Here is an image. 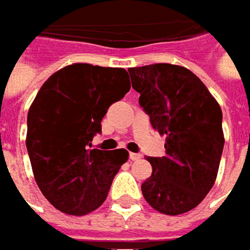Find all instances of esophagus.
<instances>
[{
    "mask_svg": "<svg viewBox=\"0 0 250 250\" xmlns=\"http://www.w3.org/2000/svg\"><path fill=\"white\" fill-rule=\"evenodd\" d=\"M142 158V155L139 153H130V161H139Z\"/></svg>",
    "mask_w": 250,
    "mask_h": 250,
    "instance_id": "34e87169",
    "label": "esophagus"
}]
</instances>
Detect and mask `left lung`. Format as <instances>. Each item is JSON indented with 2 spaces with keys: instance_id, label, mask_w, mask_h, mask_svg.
<instances>
[{
  "instance_id": "left-lung-1",
  "label": "left lung",
  "mask_w": 250,
  "mask_h": 250,
  "mask_svg": "<svg viewBox=\"0 0 250 250\" xmlns=\"http://www.w3.org/2000/svg\"><path fill=\"white\" fill-rule=\"evenodd\" d=\"M131 86L152 127L167 136L162 158H147L152 175L142 184L145 200L159 213L195 208L217 178L225 146L222 108L189 69L155 63L128 69Z\"/></svg>"
}]
</instances>
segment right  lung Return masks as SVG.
Here are the masks:
<instances>
[{
	"label": "right lung",
	"mask_w": 250,
	"mask_h": 250,
	"mask_svg": "<svg viewBox=\"0 0 250 250\" xmlns=\"http://www.w3.org/2000/svg\"><path fill=\"white\" fill-rule=\"evenodd\" d=\"M123 68L74 63L50 76L27 114L25 146L34 179L59 211L83 216L107 198L128 152L91 149L108 107L130 89Z\"/></svg>",
	"instance_id": "1"
}]
</instances>
